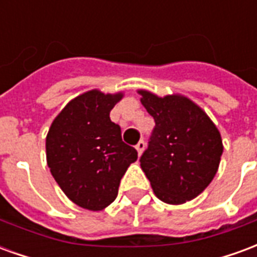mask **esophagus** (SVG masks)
Segmentation results:
<instances>
[{"label": "esophagus", "mask_w": 257, "mask_h": 257, "mask_svg": "<svg viewBox=\"0 0 257 257\" xmlns=\"http://www.w3.org/2000/svg\"><path fill=\"white\" fill-rule=\"evenodd\" d=\"M135 147H136V150H138V153H139V156H140V154L143 153V150L146 149V142L145 140H139V142H138V145L135 146Z\"/></svg>", "instance_id": "1"}]
</instances>
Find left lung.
Returning <instances> with one entry per match:
<instances>
[{"mask_svg": "<svg viewBox=\"0 0 257 257\" xmlns=\"http://www.w3.org/2000/svg\"><path fill=\"white\" fill-rule=\"evenodd\" d=\"M139 93L142 104L156 121L140 167L164 202L179 205L195 198L217 172L223 153L219 131L184 96Z\"/></svg>", "mask_w": 257, "mask_h": 257, "instance_id": "left-lung-1", "label": "left lung"}]
</instances>
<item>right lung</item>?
Segmentation results:
<instances>
[{"mask_svg":"<svg viewBox=\"0 0 257 257\" xmlns=\"http://www.w3.org/2000/svg\"><path fill=\"white\" fill-rule=\"evenodd\" d=\"M122 95L89 90L64 107L47 136V161L56 183L81 208L101 210L117 198L138 151L122 142L110 111Z\"/></svg>","mask_w":257,"mask_h":257,"instance_id":"add662e5","label":"right lung"}]
</instances>
